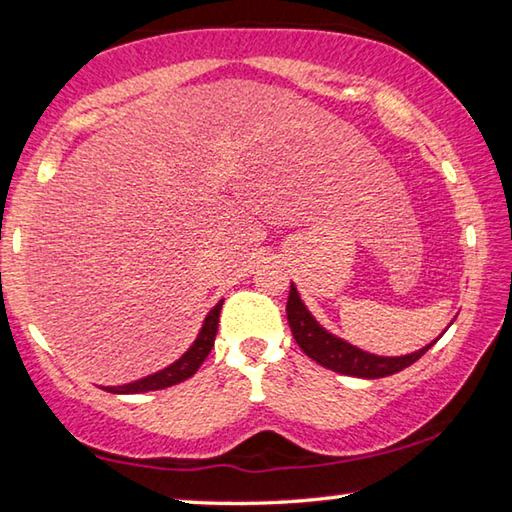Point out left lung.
<instances>
[{
	"mask_svg": "<svg viewBox=\"0 0 512 512\" xmlns=\"http://www.w3.org/2000/svg\"><path fill=\"white\" fill-rule=\"evenodd\" d=\"M287 318L289 327L293 332V339L300 345V350L307 354L309 359H314L320 366H325L341 375L363 377V379H379L395 375L404 368H409L411 363L418 361L424 352H427L433 343L418 352L404 354V357H377V354L363 352L354 348L352 343L339 339V336L329 334L323 325H318V320L309 314L305 302L300 300L298 289L291 284L289 300H287Z\"/></svg>",
	"mask_w": 512,
	"mask_h": 512,
	"instance_id": "1",
	"label": "left lung"
}]
</instances>
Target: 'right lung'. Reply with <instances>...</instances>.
I'll return each instance as SVG.
<instances>
[{
  "label": "right lung",
  "mask_w": 512,
  "mask_h": 512,
  "mask_svg": "<svg viewBox=\"0 0 512 512\" xmlns=\"http://www.w3.org/2000/svg\"><path fill=\"white\" fill-rule=\"evenodd\" d=\"M221 305H223V300L216 302L214 309H210V314L205 316L201 332H198L196 341L192 343V348H189L178 361H173L171 366H167L164 370H158L155 375L131 381V384L106 386V391L108 393H149V391H160V388H169L173 384H180V381L192 377L194 372L201 368V363L207 359V354H210V350H212L214 339H216V329H219Z\"/></svg>",
  "instance_id": "1"
}]
</instances>
